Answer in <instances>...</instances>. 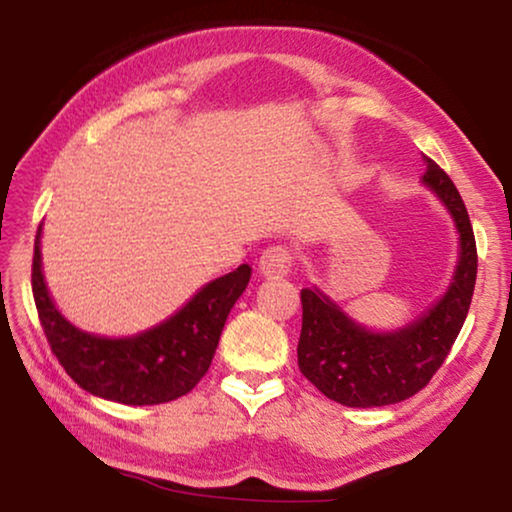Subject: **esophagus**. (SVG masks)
I'll return each mask as SVG.
<instances>
[{"label": "esophagus", "mask_w": 512, "mask_h": 512, "mask_svg": "<svg viewBox=\"0 0 512 512\" xmlns=\"http://www.w3.org/2000/svg\"><path fill=\"white\" fill-rule=\"evenodd\" d=\"M291 265H293V256L289 251L284 247H270L263 251L261 261H258V270H261L263 277L277 279V277L289 275Z\"/></svg>", "instance_id": "1"}]
</instances>
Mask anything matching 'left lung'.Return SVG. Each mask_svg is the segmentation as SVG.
Returning a JSON list of instances; mask_svg holds the SVG:
<instances>
[{
	"label": "left lung",
	"instance_id": "1",
	"mask_svg": "<svg viewBox=\"0 0 512 512\" xmlns=\"http://www.w3.org/2000/svg\"><path fill=\"white\" fill-rule=\"evenodd\" d=\"M422 184L443 202L457 228L459 254L452 282L436 303L408 324L373 331L319 289L300 291L303 331L298 340V366L321 394L347 408H380L401 403L424 389L464 326L471 307L478 251L452 179L424 156Z\"/></svg>",
	"mask_w": 512,
	"mask_h": 512
}]
</instances>
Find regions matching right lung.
<instances>
[{
  "mask_svg": "<svg viewBox=\"0 0 512 512\" xmlns=\"http://www.w3.org/2000/svg\"><path fill=\"white\" fill-rule=\"evenodd\" d=\"M249 279L251 265L242 263L207 282L160 324L107 338L81 331L62 317L41 265V226L34 240L32 293L48 345L81 389L123 405H158L186 396L212 366L228 314Z\"/></svg>",
  "mask_w": 512,
  "mask_h": 512,
  "instance_id": "1",
  "label": "right lung"
}]
</instances>
